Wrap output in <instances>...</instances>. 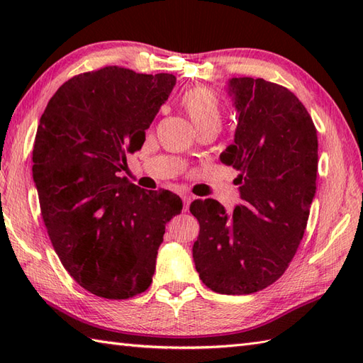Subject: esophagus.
I'll use <instances>...</instances> for the list:
<instances>
[{"mask_svg":"<svg viewBox=\"0 0 363 363\" xmlns=\"http://www.w3.org/2000/svg\"><path fill=\"white\" fill-rule=\"evenodd\" d=\"M181 198H182V201H184V212H187L189 211V206L191 203V199H194V196L189 195V194H182Z\"/></svg>","mask_w":363,"mask_h":363,"instance_id":"esophagus-1","label":"esophagus"}]
</instances>
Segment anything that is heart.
Instances as JSON below:
<instances>
[{
  "instance_id": "b5f03b06",
  "label": "heart",
  "mask_w": 363,
  "mask_h": 363,
  "mask_svg": "<svg viewBox=\"0 0 363 363\" xmlns=\"http://www.w3.org/2000/svg\"><path fill=\"white\" fill-rule=\"evenodd\" d=\"M181 106L196 129L206 125H220V101L209 89L195 87L187 90L181 96Z\"/></svg>"
}]
</instances>
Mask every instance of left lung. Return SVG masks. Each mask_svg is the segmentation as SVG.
I'll use <instances>...</instances> for the list:
<instances>
[{"label": "left lung", "instance_id": "obj_1", "mask_svg": "<svg viewBox=\"0 0 363 363\" xmlns=\"http://www.w3.org/2000/svg\"><path fill=\"white\" fill-rule=\"evenodd\" d=\"M234 143L220 154L235 168L240 204L228 213L196 199L194 260L201 281L221 295H250L276 282L303 240L317 190L318 138L309 112L289 89L262 78H233Z\"/></svg>", "mask_w": 363, "mask_h": 363}]
</instances>
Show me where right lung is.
I'll list each match as a JSON object with an SVG mask.
<instances>
[{
	"label": "right lung",
	"mask_w": 363,
	"mask_h": 363,
	"mask_svg": "<svg viewBox=\"0 0 363 363\" xmlns=\"http://www.w3.org/2000/svg\"><path fill=\"white\" fill-rule=\"evenodd\" d=\"M174 84L120 67L82 73L57 89L37 128L33 179L46 230L67 272L96 296L148 289L165 225L182 211L173 191L118 176Z\"/></svg>",
	"instance_id": "1"
}]
</instances>
